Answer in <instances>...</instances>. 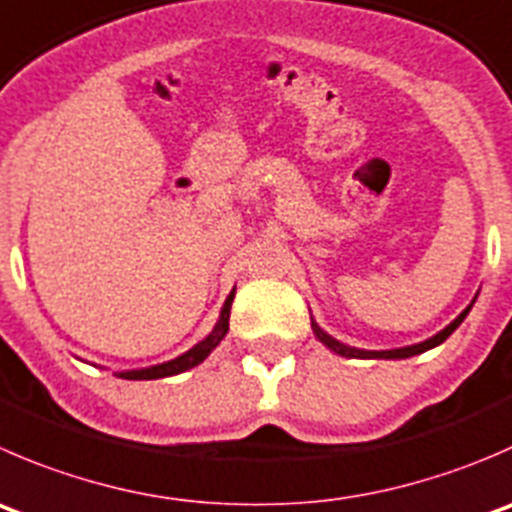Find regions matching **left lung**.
<instances>
[{
	"label": "left lung",
	"instance_id": "left-lung-1",
	"mask_svg": "<svg viewBox=\"0 0 512 512\" xmlns=\"http://www.w3.org/2000/svg\"><path fill=\"white\" fill-rule=\"evenodd\" d=\"M470 307H473V305L465 307V310L460 312V315L455 317V320L450 322V325L445 327V330H440L438 335H433V337H430V340L418 342V345H410V347H398V350H380V352H375V350H357V347H347V345H342V342H337L335 337H330L325 330H320V327H317L315 322H312V330H315L317 340H320L322 345H327L332 352H337V355H342V357H377V360H403V357L420 355V352L430 350V347H435V345H440V342L448 340V337L453 335L455 330H458L460 322L465 320V315H468V312H470Z\"/></svg>",
	"mask_w": 512,
	"mask_h": 512
}]
</instances>
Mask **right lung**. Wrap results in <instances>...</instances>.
Wrapping results in <instances>:
<instances>
[{"instance_id": "add662e5", "label": "right lung", "mask_w": 512, "mask_h": 512, "mask_svg": "<svg viewBox=\"0 0 512 512\" xmlns=\"http://www.w3.org/2000/svg\"><path fill=\"white\" fill-rule=\"evenodd\" d=\"M232 300H235V292H230V297H227V300H225V307H222L220 320H217L215 330H212L210 335L205 337V340L197 342V345L192 347V350H187L185 355L175 357V360H170V362H162V365L145 367V370L117 372V375L124 377V380H157V377L180 375V372H185V370H190V367L200 365V362L205 360V357L210 355V352L215 350L217 345H220V340L227 335V330H230V307H232Z\"/></svg>"}]
</instances>
